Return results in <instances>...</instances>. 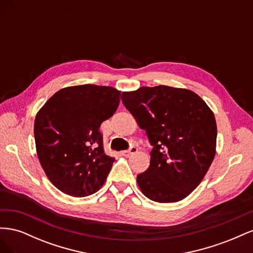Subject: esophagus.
Listing matches in <instances>:
<instances>
[{
    "instance_id": "esophagus-1",
    "label": "esophagus",
    "mask_w": 253,
    "mask_h": 253,
    "mask_svg": "<svg viewBox=\"0 0 253 253\" xmlns=\"http://www.w3.org/2000/svg\"><path fill=\"white\" fill-rule=\"evenodd\" d=\"M137 152V147H135V145H131L129 147V149L126 150V151H122V155H126V156H129L131 154H134V153Z\"/></svg>"
}]
</instances>
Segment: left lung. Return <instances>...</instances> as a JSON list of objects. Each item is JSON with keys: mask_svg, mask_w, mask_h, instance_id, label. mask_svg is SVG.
I'll use <instances>...</instances> for the list:
<instances>
[{"mask_svg": "<svg viewBox=\"0 0 253 253\" xmlns=\"http://www.w3.org/2000/svg\"><path fill=\"white\" fill-rule=\"evenodd\" d=\"M124 105L152 145L147 171L137 175L151 201H181L200 185L215 155L217 127L212 111L193 91L166 85L122 93Z\"/></svg>", "mask_w": 253, "mask_h": 253, "instance_id": "obj_1", "label": "left lung"}]
</instances>
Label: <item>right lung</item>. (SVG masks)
Instances as JSON below:
<instances>
[{
	"mask_svg": "<svg viewBox=\"0 0 253 253\" xmlns=\"http://www.w3.org/2000/svg\"><path fill=\"white\" fill-rule=\"evenodd\" d=\"M119 90L94 84L60 89L37 114L38 158L52 185L75 197L100 189L115 158L103 150L100 125L113 116Z\"/></svg>",
	"mask_w": 253,
	"mask_h": 253,
	"instance_id": "add662e5",
	"label": "right lung"
}]
</instances>
